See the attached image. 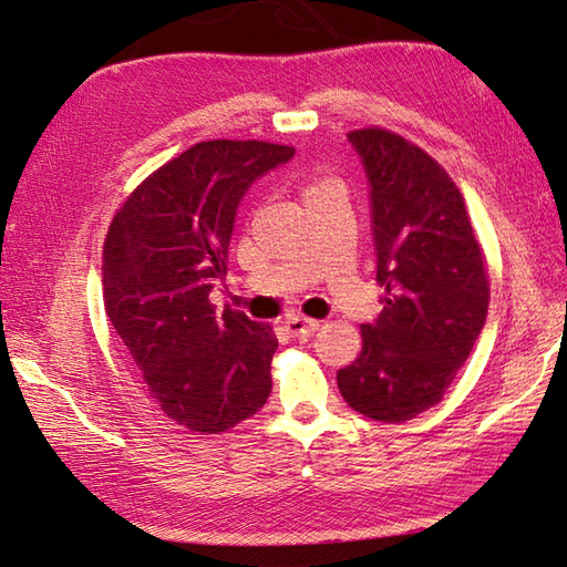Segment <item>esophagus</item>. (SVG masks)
<instances>
[{"label": "esophagus", "mask_w": 567, "mask_h": 567, "mask_svg": "<svg viewBox=\"0 0 567 567\" xmlns=\"http://www.w3.org/2000/svg\"><path fill=\"white\" fill-rule=\"evenodd\" d=\"M285 329L295 339H302V336L315 333L319 329V321L317 319H307V317H290L285 321Z\"/></svg>", "instance_id": "34e87169"}]
</instances>
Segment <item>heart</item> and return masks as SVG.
Segmentation results:
<instances>
[{
  "instance_id": "b5f03b06",
  "label": "heart",
  "mask_w": 567,
  "mask_h": 567,
  "mask_svg": "<svg viewBox=\"0 0 567 567\" xmlns=\"http://www.w3.org/2000/svg\"><path fill=\"white\" fill-rule=\"evenodd\" d=\"M319 185H323V183H319ZM315 187H317V185H315Z\"/></svg>"
}]
</instances>
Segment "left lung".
<instances>
[{"mask_svg":"<svg viewBox=\"0 0 567 567\" xmlns=\"http://www.w3.org/2000/svg\"><path fill=\"white\" fill-rule=\"evenodd\" d=\"M370 187L382 311L363 323V351L341 368L348 406L400 424L439 404L485 327L489 282L461 189L414 143L351 131Z\"/></svg>","mask_w":567,"mask_h":567,"instance_id":"8db88e82","label":"left lung"}]
</instances>
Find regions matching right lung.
<instances>
[{
  "label": "right lung",
  "instance_id": "obj_1",
  "mask_svg": "<svg viewBox=\"0 0 567 567\" xmlns=\"http://www.w3.org/2000/svg\"><path fill=\"white\" fill-rule=\"evenodd\" d=\"M295 148L204 141L158 167L104 240V309L151 396L177 424L219 433L268 402L277 339L240 311L216 315L238 204Z\"/></svg>",
  "mask_w": 567,
  "mask_h": 567
}]
</instances>
